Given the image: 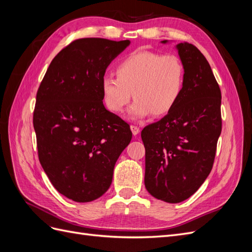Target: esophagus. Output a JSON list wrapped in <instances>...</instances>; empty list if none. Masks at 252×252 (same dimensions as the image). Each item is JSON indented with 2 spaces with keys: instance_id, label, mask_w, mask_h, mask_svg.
<instances>
[{
  "instance_id": "esophagus-1",
  "label": "esophagus",
  "mask_w": 252,
  "mask_h": 252,
  "mask_svg": "<svg viewBox=\"0 0 252 252\" xmlns=\"http://www.w3.org/2000/svg\"><path fill=\"white\" fill-rule=\"evenodd\" d=\"M130 129H131V131H132V133H133V135H138L139 133H140V128L138 127V126H134V125H131L130 126Z\"/></svg>"
}]
</instances>
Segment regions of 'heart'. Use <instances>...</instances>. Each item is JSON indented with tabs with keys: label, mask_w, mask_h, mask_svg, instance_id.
Returning <instances> with one entry per match:
<instances>
[{
	"label": "heart",
	"mask_w": 252,
	"mask_h": 252,
	"mask_svg": "<svg viewBox=\"0 0 252 252\" xmlns=\"http://www.w3.org/2000/svg\"><path fill=\"white\" fill-rule=\"evenodd\" d=\"M184 86V65L177 56L144 50L125 57L117 66V77L106 74L101 83L104 103L114 113L124 111L133 93L128 113L132 120L170 112Z\"/></svg>",
	"instance_id": "b5f03b06"
}]
</instances>
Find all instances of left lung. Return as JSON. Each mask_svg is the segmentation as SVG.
Segmentation results:
<instances>
[{"label":"left lung","mask_w":252,"mask_h":252,"mask_svg":"<svg viewBox=\"0 0 252 252\" xmlns=\"http://www.w3.org/2000/svg\"><path fill=\"white\" fill-rule=\"evenodd\" d=\"M175 48L185 69L184 90L173 109L141 133L145 187L172 204L187 200L207 179L222 131V96L209 63L192 44Z\"/></svg>","instance_id":"left-lung-1"}]
</instances>
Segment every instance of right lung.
I'll list each match as a JSON object with an SVG mask.
<instances>
[{"label": "right lung", "mask_w": 252, "mask_h": 252, "mask_svg": "<svg viewBox=\"0 0 252 252\" xmlns=\"http://www.w3.org/2000/svg\"><path fill=\"white\" fill-rule=\"evenodd\" d=\"M130 44L75 40L51 61L36 94L33 127L39 159L58 191L87 203L111 185L130 127L105 108L101 88L108 65Z\"/></svg>", "instance_id": "1"}]
</instances>
